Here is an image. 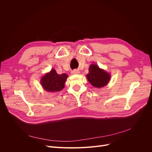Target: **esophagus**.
<instances>
[{"mask_svg":"<svg viewBox=\"0 0 152 152\" xmlns=\"http://www.w3.org/2000/svg\"><path fill=\"white\" fill-rule=\"evenodd\" d=\"M79 73H80V71H79V70H77V69H75V70L71 71L72 75H77V74H79Z\"/></svg>","mask_w":152,"mask_h":152,"instance_id":"34e87169","label":"esophagus"}]
</instances>
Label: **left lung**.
<instances>
[{
    "mask_svg": "<svg viewBox=\"0 0 152 152\" xmlns=\"http://www.w3.org/2000/svg\"><path fill=\"white\" fill-rule=\"evenodd\" d=\"M89 82L95 87L100 88L105 86L110 80V75L100 69L97 65L92 64L89 68V73L86 75Z\"/></svg>",
    "mask_w": 152,
    "mask_h": 152,
    "instance_id": "left-lung-1",
    "label": "left lung"
}]
</instances>
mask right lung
Instances as JSON below:
<instances>
[{"instance_id":"right-lung-1","label":"right lung","mask_w":152,"mask_h":152,"mask_svg":"<svg viewBox=\"0 0 152 152\" xmlns=\"http://www.w3.org/2000/svg\"><path fill=\"white\" fill-rule=\"evenodd\" d=\"M68 75L63 73L58 75L55 69H52L49 73H46L41 79V83L46 91L56 92L61 91L65 87Z\"/></svg>"}]
</instances>
